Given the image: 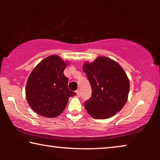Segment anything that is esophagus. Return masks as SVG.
Instances as JSON below:
<instances>
[{"instance_id": "obj_1", "label": "esophagus", "mask_w": 160, "mask_h": 160, "mask_svg": "<svg viewBox=\"0 0 160 160\" xmlns=\"http://www.w3.org/2000/svg\"><path fill=\"white\" fill-rule=\"evenodd\" d=\"M76 95L79 97V96H80V92H79V90H78V89H77V90L76 91Z\"/></svg>"}]
</instances>
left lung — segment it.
<instances>
[{
    "instance_id": "8db88e82",
    "label": "left lung",
    "mask_w": 160,
    "mask_h": 160,
    "mask_svg": "<svg viewBox=\"0 0 160 160\" xmlns=\"http://www.w3.org/2000/svg\"><path fill=\"white\" fill-rule=\"evenodd\" d=\"M90 83L92 97L85 102L87 113L95 119H108L125 105L130 91V82L123 68L116 61L98 57L92 62L83 65Z\"/></svg>"
}]
</instances>
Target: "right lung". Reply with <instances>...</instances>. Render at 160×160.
<instances>
[{"label":"right lung","instance_id":"obj_1","mask_svg":"<svg viewBox=\"0 0 160 160\" xmlns=\"http://www.w3.org/2000/svg\"><path fill=\"white\" fill-rule=\"evenodd\" d=\"M68 64V61L53 54L41 60L30 73L25 95L30 108L38 114L58 117L64 111L69 98L76 95L68 89V79L63 73Z\"/></svg>","mask_w":160,"mask_h":160}]
</instances>
